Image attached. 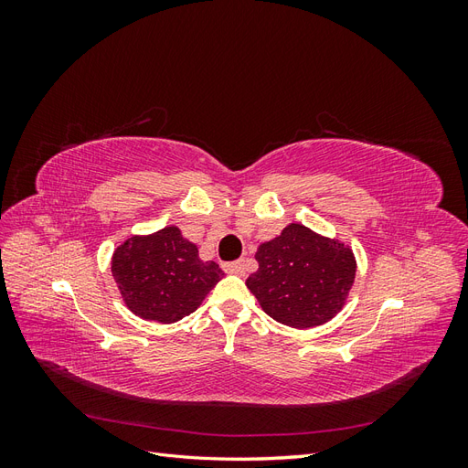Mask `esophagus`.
Returning <instances> with one entry per match:
<instances>
[{
    "instance_id": "1",
    "label": "esophagus",
    "mask_w": 468,
    "mask_h": 468,
    "mask_svg": "<svg viewBox=\"0 0 468 468\" xmlns=\"http://www.w3.org/2000/svg\"><path fill=\"white\" fill-rule=\"evenodd\" d=\"M224 271L226 273H234V275H244L246 273V261L244 260H238V261L224 263Z\"/></svg>"
}]
</instances>
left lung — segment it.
Returning <instances> with one entry per match:
<instances>
[{
    "instance_id": "1",
    "label": "left lung",
    "mask_w": 468,
    "mask_h": 468,
    "mask_svg": "<svg viewBox=\"0 0 468 468\" xmlns=\"http://www.w3.org/2000/svg\"><path fill=\"white\" fill-rule=\"evenodd\" d=\"M246 281L263 313L291 328H314L344 308L357 261L349 246L303 224H289L256 251Z\"/></svg>"
}]
</instances>
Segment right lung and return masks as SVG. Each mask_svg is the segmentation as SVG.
<instances>
[{
  "mask_svg": "<svg viewBox=\"0 0 468 468\" xmlns=\"http://www.w3.org/2000/svg\"><path fill=\"white\" fill-rule=\"evenodd\" d=\"M111 273L131 313L160 324L195 313L224 275L215 261L199 258L177 226L124 239L112 253Z\"/></svg>",
  "mask_w": 468,
  "mask_h": 468,
  "instance_id": "1",
  "label": "right lung"
}]
</instances>
